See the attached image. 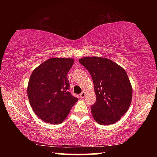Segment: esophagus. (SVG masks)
Listing matches in <instances>:
<instances>
[{"instance_id":"34e87169","label":"esophagus","mask_w":157,"mask_h":157,"mask_svg":"<svg viewBox=\"0 0 157 157\" xmlns=\"http://www.w3.org/2000/svg\"><path fill=\"white\" fill-rule=\"evenodd\" d=\"M85 92L84 91H83V92H82L81 94H80V95H79V96H80V98H84V96H85Z\"/></svg>"}]
</instances>
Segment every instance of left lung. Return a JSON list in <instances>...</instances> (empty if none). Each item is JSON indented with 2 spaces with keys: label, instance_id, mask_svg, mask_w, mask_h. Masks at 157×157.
Instances as JSON below:
<instances>
[{
  "label": "left lung",
  "instance_id": "8db88e82",
  "mask_svg": "<svg viewBox=\"0 0 157 157\" xmlns=\"http://www.w3.org/2000/svg\"><path fill=\"white\" fill-rule=\"evenodd\" d=\"M79 62L92 77L96 102L91 106L94 120L111 125L121 118L130 107L132 86L125 71L107 58L84 57Z\"/></svg>",
  "mask_w": 157,
  "mask_h": 157
}]
</instances>
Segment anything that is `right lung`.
<instances>
[{"label":"right lung","instance_id":"add662e5","mask_svg":"<svg viewBox=\"0 0 157 157\" xmlns=\"http://www.w3.org/2000/svg\"><path fill=\"white\" fill-rule=\"evenodd\" d=\"M72 58L52 57L45 61L32 73L28 84V97L34 113L47 123H62L78 98L69 89L67 74Z\"/></svg>","mask_w":157,"mask_h":157}]
</instances>
